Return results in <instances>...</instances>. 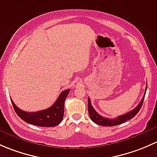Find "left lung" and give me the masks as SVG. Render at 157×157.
Returning <instances> with one entry per match:
<instances>
[{
    "label": "left lung",
    "instance_id": "8db88e82",
    "mask_svg": "<svg viewBox=\"0 0 157 157\" xmlns=\"http://www.w3.org/2000/svg\"><path fill=\"white\" fill-rule=\"evenodd\" d=\"M147 88V84L146 86V90ZM146 90H145L144 94H146ZM144 97L145 95H144L143 98H142V100L140 101V102L139 103V104L135 108V109H132L130 112L118 116L117 118H115L114 119H110L106 117H103L101 115L98 114V113L95 111V109H94L93 106H91L90 100V98H88V114H89L90 119H91L94 122L98 124V125H102V126H114V125H120V124L126 122V121L129 120V119H132V118L135 117V116L138 114L139 110H140V108H141L142 104H143Z\"/></svg>",
    "mask_w": 157,
    "mask_h": 157
}]
</instances>
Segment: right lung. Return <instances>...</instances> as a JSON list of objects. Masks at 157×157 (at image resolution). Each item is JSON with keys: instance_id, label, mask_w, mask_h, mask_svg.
I'll return each instance as SVG.
<instances>
[{"instance_id": "right-lung-1", "label": "right lung", "mask_w": 157, "mask_h": 157, "mask_svg": "<svg viewBox=\"0 0 157 157\" xmlns=\"http://www.w3.org/2000/svg\"><path fill=\"white\" fill-rule=\"evenodd\" d=\"M69 93V89L63 90L51 107L37 112L22 110L16 106L12 99L10 100L16 113L25 122L37 126L54 127L59 125L63 119L64 102Z\"/></svg>"}]
</instances>
